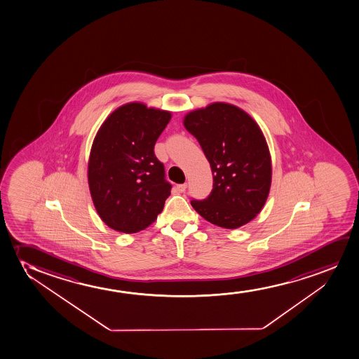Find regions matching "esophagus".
<instances>
[{
	"instance_id": "1",
	"label": "esophagus",
	"mask_w": 359,
	"mask_h": 359,
	"mask_svg": "<svg viewBox=\"0 0 359 359\" xmlns=\"http://www.w3.org/2000/svg\"><path fill=\"white\" fill-rule=\"evenodd\" d=\"M187 182H184V184H179V185H177V190L179 192H184L187 190Z\"/></svg>"
}]
</instances>
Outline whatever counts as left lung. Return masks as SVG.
Here are the masks:
<instances>
[{
    "label": "left lung",
    "mask_w": 359,
    "mask_h": 359,
    "mask_svg": "<svg viewBox=\"0 0 359 359\" xmlns=\"http://www.w3.org/2000/svg\"><path fill=\"white\" fill-rule=\"evenodd\" d=\"M187 130L195 136L213 174L205 200H192L210 223L236 229L256 218L269 195L271 161L259 126L243 109L215 102L187 114Z\"/></svg>",
    "instance_id": "obj_1"
}]
</instances>
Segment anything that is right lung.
<instances>
[{"label":"right lung","instance_id":"1","mask_svg":"<svg viewBox=\"0 0 359 359\" xmlns=\"http://www.w3.org/2000/svg\"><path fill=\"white\" fill-rule=\"evenodd\" d=\"M170 118L167 111L133 102L116 109L100 128L88 179L95 208L109 228L137 233L163 210L172 184L154 149Z\"/></svg>","mask_w":359,"mask_h":359}]
</instances>
